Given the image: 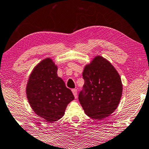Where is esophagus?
Instances as JSON below:
<instances>
[{
  "mask_svg": "<svg viewBox=\"0 0 149 149\" xmlns=\"http://www.w3.org/2000/svg\"><path fill=\"white\" fill-rule=\"evenodd\" d=\"M72 93L74 94V97L75 98H77V90L76 89H72Z\"/></svg>",
  "mask_w": 149,
  "mask_h": 149,
  "instance_id": "esophagus-1",
  "label": "esophagus"
}]
</instances>
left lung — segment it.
<instances>
[{"label": "left lung", "mask_w": 149, "mask_h": 149, "mask_svg": "<svg viewBox=\"0 0 149 149\" xmlns=\"http://www.w3.org/2000/svg\"><path fill=\"white\" fill-rule=\"evenodd\" d=\"M84 84L78 99L85 113L94 119H104L116 109L122 95L120 76L114 67L100 56L85 67Z\"/></svg>", "instance_id": "obj_1"}]
</instances>
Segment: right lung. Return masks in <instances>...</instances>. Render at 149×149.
<instances>
[{"label": "right lung", "instance_id": "obj_1", "mask_svg": "<svg viewBox=\"0 0 149 149\" xmlns=\"http://www.w3.org/2000/svg\"><path fill=\"white\" fill-rule=\"evenodd\" d=\"M56 72L53 61L45 58L33 69L26 88L27 97L33 111L50 122L61 118L68 104L74 99L72 92Z\"/></svg>", "mask_w": 149, "mask_h": 149}]
</instances>
